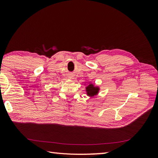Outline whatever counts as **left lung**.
I'll return each instance as SVG.
<instances>
[{"label":"left lung","instance_id":"left-lung-1","mask_svg":"<svg viewBox=\"0 0 158 158\" xmlns=\"http://www.w3.org/2000/svg\"><path fill=\"white\" fill-rule=\"evenodd\" d=\"M98 90L99 88L98 87H94L92 83H90V84L86 87L87 94L89 96H94V95H96L98 92Z\"/></svg>","mask_w":158,"mask_h":158}]
</instances>
